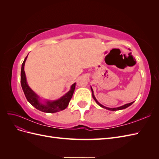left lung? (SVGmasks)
<instances>
[{
	"label": "left lung",
	"instance_id": "1",
	"mask_svg": "<svg viewBox=\"0 0 159 159\" xmlns=\"http://www.w3.org/2000/svg\"><path fill=\"white\" fill-rule=\"evenodd\" d=\"M91 92H92V97H93V98L94 99V100L95 101V102L98 103V105H99L100 107H103V108H104V109H107V110H109V111H117V110H121V109H126L127 107H129L130 105H131L133 103V102H131V103H127V104H125V105H122V106H120V107H115V108H109V107H105V106H103V105H102L101 103H99V102H98V101L96 99V98H95V95H94V93H93V89H92V88L91 87Z\"/></svg>",
	"mask_w": 159,
	"mask_h": 159
}]
</instances>
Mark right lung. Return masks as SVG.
Instances as JSON below:
<instances>
[{
    "instance_id": "right-lung-1",
    "label": "right lung",
    "mask_w": 159,
    "mask_h": 159,
    "mask_svg": "<svg viewBox=\"0 0 159 159\" xmlns=\"http://www.w3.org/2000/svg\"><path fill=\"white\" fill-rule=\"evenodd\" d=\"M27 57L28 56L25 57V59L22 64L20 83L22 90L24 93H25L28 102L36 109L44 113H53L65 109L68 107V105L70 102V99L72 98V95L74 94L75 88V83L72 84L68 92H67L60 99L54 101L46 99L43 101L42 102L41 98L29 87V85H28L27 83L25 71V65Z\"/></svg>"
}]
</instances>
